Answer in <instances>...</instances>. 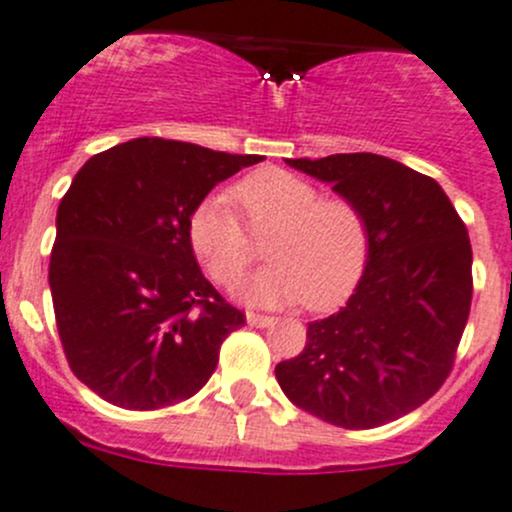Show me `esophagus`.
<instances>
[{"label": "esophagus", "mask_w": 512, "mask_h": 512, "mask_svg": "<svg viewBox=\"0 0 512 512\" xmlns=\"http://www.w3.org/2000/svg\"><path fill=\"white\" fill-rule=\"evenodd\" d=\"M246 321H249V326H256V328H266L273 323V316H266V313H254L249 311L246 313Z\"/></svg>", "instance_id": "esophagus-1"}]
</instances>
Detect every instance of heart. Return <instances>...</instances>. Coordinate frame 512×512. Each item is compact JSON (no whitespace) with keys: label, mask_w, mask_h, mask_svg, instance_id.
I'll return each mask as SVG.
<instances>
[{"label":"heart","mask_w":512,"mask_h":512,"mask_svg":"<svg viewBox=\"0 0 512 512\" xmlns=\"http://www.w3.org/2000/svg\"><path fill=\"white\" fill-rule=\"evenodd\" d=\"M233 211L224 196L201 201L189 216L186 236L196 261L219 286H234L256 249L251 234L263 239L266 268L244 286L251 303L306 301L313 311L338 306L353 293L366 271L368 221L343 196H318V189L283 169H261L231 186Z\"/></svg>","instance_id":"obj_1"}]
</instances>
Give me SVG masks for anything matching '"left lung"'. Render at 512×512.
Here are the masks:
<instances>
[{"label": "left lung", "mask_w": 512, "mask_h": 512, "mask_svg": "<svg viewBox=\"0 0 512 512\" xmlns=\"http://www.w3.org/2000/svg\"><path fill=\"white\" fill-rule=\"evenodd\" d=\"M288 164L363 211L371 249L346 306L308 323L303 351L278 363V386L333 426H386L423 406L453 371L473 298L468 229L438 181L386 156Z\"/></svg>", "instance_id": "obj_1"}]
</instances>
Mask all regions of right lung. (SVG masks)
I'll list each match as a JSON object with an SVG mask.
<instances>
[{"instance_id":"obj_1","label":"right lung","mask_w":512,"mask_h":512,"mask_svg":"<svg viewBox=\"0 0 512 512\" xmlns=\"http://www.w3.org/2000/svg\"><path fill=\"white\" fill-rule=\"evenodd\" d=\"M261 156L141 136L94 154L57 211L54 318L74 376L106 403L154 411L191 398L246 323L204 278L189 216Z\"/></svg>"}]
</instances>
